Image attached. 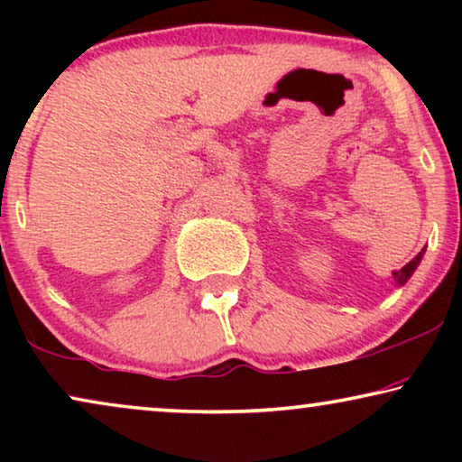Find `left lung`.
<instances>
[{
	"label": "left lung",
	"instance_id": "1",
	"mask_svg": "<svg viewBox=\"0 0 462 462\" xmlns=\"http://www.w3.org/2000/svg\"><path fill=\"white\" fill-rule=\"evenodd\" d=\"M422 254H425V250L422 252H419V254H416L412 261H410L406 267H402V269H397V271H393V277H395V282H397V286H403V283H406L408 280H410V275L414 273V269L419 267V263H420V258H422Z\"/></svg>",
	"mask_w": 462,
	"mask_h": 462
}]
</instances>
